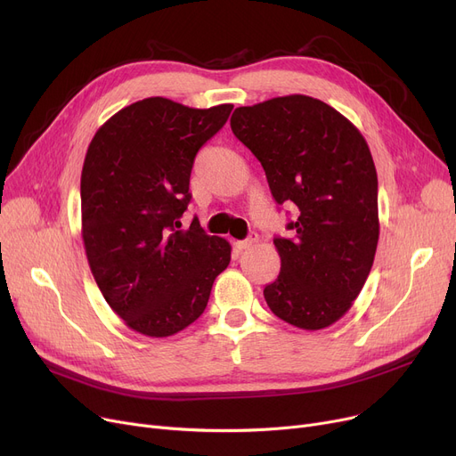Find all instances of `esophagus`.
I'll return each mask as SVG.
<instances>
[{
	"label": "esophagus",
	"instance_id": "esophagus-1",
	"mask_svg": "<svg viewBox=\"0 0 456 456\" xmlns=\"http://www.w3.org/2000/svg\"><path fill=\"white\" fill-rule=\"evenodd\" d=\"M258 242V234L256 232H249V236L246 238V240H238L236 242V248L238 249H249L251 246H255Z\"/></svg>",
	"mask_w": 456,
	"mask_h": 456
}]
</instances>
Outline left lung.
Returning <instances> with one entry per match:
<instances>
[{"mask_svg":"<svg viewBox=\"0 0 456 456\" xmlns=\"http://www.w3.org/2000/svg\"><path fill=\"white\" fill-rule=\"evenodd\" d=\"M231 129L258 159L279 205H296L290 238H273L281 273L265 289L272 313L318 330L351 308L379 242L377 172L368 143L346 116L294 94L238 107Z\"/></svg>","mask_w":456,"mask_h":456,"instance_id":"left-lung-1","label":"left lung"}]
</instances>
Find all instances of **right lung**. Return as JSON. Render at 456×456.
<instances>
[{"mask_svg": "<svg viewBox=\"0 0 456 456\" xmlns=\"http://www.w3.org/2000/svg\"><path fill=\"white\" fill-rule=\"evenodd\" d=\"M232 105L190 109L166 98L136 102L94 134L81 174V231L105 301L133 330L172 337L194 323L231 246L198 218L181 231L191 166Z\"/></svg>", "mask_w": 456, "mask_h": 456, "instance_id": "1", "label": "right lung"}]
</instances>
